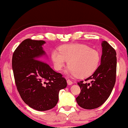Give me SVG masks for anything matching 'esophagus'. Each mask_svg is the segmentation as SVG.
Wrapping results in <instances>:
<instances>
[{
  "label": "esophagus",
  "mask_w": 128,
  "mask_h": 128,
  "mask_svg": "<svg viewBox=\"0 0 128 128\" xmlns=\"http://www.w3.org/2000/svg\"><path fill=\"white\" fill-rule=\"evenodd\" d=\"M66 82H67V84H68V85H71L73 84V82L72 81H70V80H69V79L67 80Z\"/></svg>",
  "instance_id": "esophagus-1"
}]
</instances>
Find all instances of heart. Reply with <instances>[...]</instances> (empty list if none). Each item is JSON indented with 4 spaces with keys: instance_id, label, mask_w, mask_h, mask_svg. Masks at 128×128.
<instances>
[{
    "instance_id": "obj_1",
    "label": "heart",
    "mask_w": 128,
    "mask_h": 128,
    "mask_svg": "<svg viewBox=\"0 0 128 128\" xmlns=\"http://www.w3.org/2000/svg\"><path fill=\"white\" fill-rule=\"evenodd\" d=\"M59 51L55 50L51 52L54 68L61 70L68 61V73L73 76H89L96 70L100 62L99 51L85 44H64L59 47Z\"/></svg>"
}]
</instances>
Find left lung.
I'll list each match as a JSON object with an SVG mask.
<instances>
[{"label":"left lung","instance_id":"obj_1","mask_svg":"<svg viewBox=\"0 0 128 128\" xmlns=\"http://www.w3.org/2000/svg\"><path fill=\"white\" fill-rule=\"evenodd\" d=\"M102 55L100 65L93 74L81 81V88L76 101L80 107L92 110L100 107L107 100L114 86L116 76L117 58L115 50L107 41L102 43ZM92 80L90 83L86 81Z\"/></svg>","mask_w":128,"mask_h":128}]
</instances>
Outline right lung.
Listing matches in <instances>:
<instances>
[{"instance_id":"add662e5","label":"right lung","mask_w":128,"mask_h":128,"mask_svg":"<svg viewBox=\"0 0 128 128\" xmlns=\"http://www.w3.org/2000/svg\"><path fill=\"white\" fill-rule=\"evenodd\" d=\"M44 40L26 39L15 50L12 66L17 89L23 101L33 109L44 111L54 108L59 92L67 83L43 60ZM40 59V60H39Z\"/></svg>"}]
</instances>
